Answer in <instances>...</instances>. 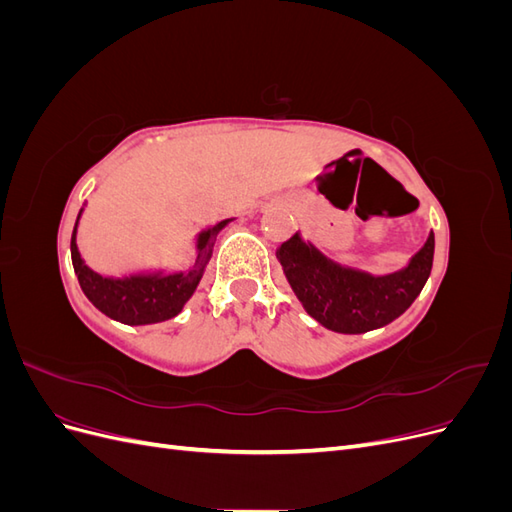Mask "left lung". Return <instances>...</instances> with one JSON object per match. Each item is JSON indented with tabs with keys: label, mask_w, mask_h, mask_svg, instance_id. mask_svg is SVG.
Segmentation results:
<instances>
[{
	"label": "left lung",
	"mask_w": 512,
	"mask_h": 512,
	"mask_svg": "<svg viewBox=\"0 0 512 512\" xmlns=\"http://www.w3.org/2000/svg\"><path fill=\"white\" fill-rule=\"evenodd\" d=\"M433 232L408 265L371 275L324 256L299 232L282 243L277 258L297 299L322 327L335 333H367L399 318L421 294L433 265Z\"/></svg>",
	"instance_id": "left-lung-1"
}]
</instances>
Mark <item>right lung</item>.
Returning <instances> with one entry per match:
<instances>
[{
  "mask_svg": "<svg viewBox=\"0 0 512 512\" xmlns=\"http://www.w3.org/2000/svg\"><path fill=\"white\" fill-rule=\"evenodd\" d=\"M76 218L72 241H70V254H72V267L76 277H79L81 290L85 297L94 303L100 312L108 318H113L123 324H156L175 318L183 305L190 301L194 294L200 277L205 273L207 262L213 254V243L218 232L232 220H224L220 224H213L205 230L198 232L196 237V260L192 269L188 271H143L132 273L123 277H106L98 271L89 269L85 260L81 258L79 245H76V226L81 220Z\"/></svg>",
  "mask_w": 512,
  "mask_h": 512,
  "instance_id": "right-lung-1",
  "label": "right lung"
}]
</instances>
